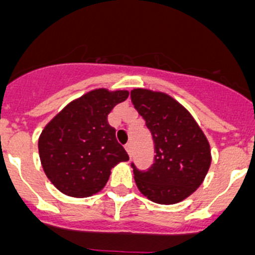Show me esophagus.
Returning a JSON list of instances; mask_svg holds the SVG:
<instances>
[{
    "label": "esophagus",
    "mask_w": 255,
    "mask_h": 255,
    "mask_svg": "<svg viewBox=\"0 0 255 255\" xmlns=\"http://www.w3.org/2000/svg\"><path fill=\"white\" fill-rule=\"evenodd\" d=\"M125 147H126V150H127L128 155H130V153H132V143H130V142H128V143L126 144Z\"/></svg>",
    "instance_id": "obj_1"
}]
</instances>
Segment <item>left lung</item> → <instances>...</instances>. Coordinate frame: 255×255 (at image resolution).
I'll return each mask as SVG.
<instances>
[{
  "label": "left lung",
  "instance_id": "obj_1",
  "mask_svg": "<svg viewBox=\"0 0 255 255\" xmlns=\"http://www.w3.org/2000/svg\"><path fill=\"white\" fill-rule=\"evenodd\" d=\"M130 99L152 134L153 164L133 167L139 192L160 205H174L203 183L211 165L210 143L189 112L164 93L134 89Z\"/></svg>",
  "mask_w": 255,
  "mask_h": 255
}]
</instances>
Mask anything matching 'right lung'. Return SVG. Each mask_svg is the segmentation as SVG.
Here are the masks:
<instances>
[{"label": "right lung", "instance_id": "right-lung-1", "mask_svg": "<svg viewBox=\"0 0 255 255\" xmlns=\"http://www.w3.org/2000/svg\"><path fill=\"white\" fill-rule=\"evenodd\" d=\"M129 93L96 89L71 102L44 127L38 148L54 187L76 198L90 197L107 184L112 167L129 156L116 138L108 114Z\"/></svg>", "mask_w": 255, "mask_h": 255}]
</instances>
